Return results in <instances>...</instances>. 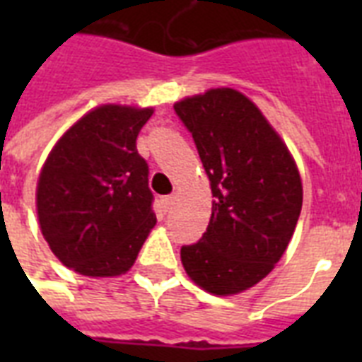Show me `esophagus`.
<instances>
[{"mask_svg": "<svg viewBox=\"0 0 362 362\" xmlns=\"http://www.w3.org/2000/svg\"><path fill=\"white\" fill-rule=\"evenodd\" d=\"M161 204H163L165 212H169L173 209V204H175V195H167V197L161 199Z\"/></svg>", "mask_w": 362, "mask_h": 362, "instance_id": "34e87169", "label": "esophagus"}]
</instances>
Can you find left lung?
I'll list each match as a JSON object with an SVG mask.
<instances>
[{
	"label": "left lung",
	"instance_id": "obj_1",
	"mask_svg": "<svg viewBox=\"0 0 362 362\" xmlns=\"http://www.w3.org/2000/svg\"><path fill=\"white\" fill-rule=\"evenodd\" d=\"M210 178L212 216L182 246L187 276L204 291L235 295L261 281L286 252L303 209L291 153L261 110L231 88L175 105Z\"/></svg>",
	"mask_w": 362,
	"mask_h": 362
}]
</instances>
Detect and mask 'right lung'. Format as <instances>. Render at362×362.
<instances>
[{
  "label": "right lung",
  "mask_w": 362,
  "mask_h": 362,
  "mask_svg": "<svg viewBox=\"0 0 362 362\" xmlns=\"http://www.w3.org/2000/svg\"><path fill=\"white\" fill-rule=\"evenodd\" d=\"M152 109L103 105L58 141L37 184V214L54 255L84 276L124 274L156 226L136 135Z\"/></svg>",
  "instance_id": "obj_1"
}]
</instances>
